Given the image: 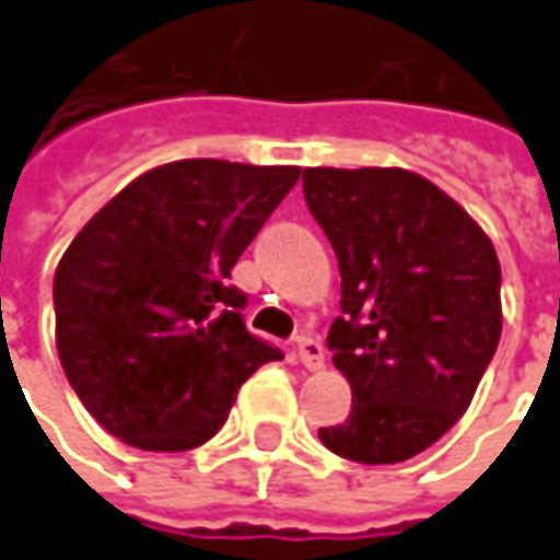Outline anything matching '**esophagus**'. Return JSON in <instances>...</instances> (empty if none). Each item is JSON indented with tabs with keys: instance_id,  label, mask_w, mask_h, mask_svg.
Returning a JSON list of instances; mask_svg holds the SVG:
<instances>
[{
	"instance_id": "1",
	"label": "esophagus",
	"mask_w": 560,
	"mask_h": 560,
	"mask_svg": "<svg viewBox=\"0 0 560 560\" xmlns=\"http://www.w3.org/2000/svg\"><path fill=\"white\" fill-rule=\"evenodd\" d=\"M299 360L305 370H324V345L311 336H302L299 339Z\"/></svg>"
}]
</instances>
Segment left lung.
<instances>
[{
    "label": "left lung",
    "instance_id": "1",
    "mask_svg": "<svg viewBox=\"0 0 560 560\" xmlns=\"http://www.w3.org/2000/svg\"><path fill=\"white\" fill-rule=\"evenodd\" d=\"M302 184L339 258L345 317L326 345L351 385V416L320 441L351 463L412 459L459 422L497 354V249L407 168L317 166Z\"/></svg>",
    "mask_w": 560,
    "mask_h": 560
}]
</instances>
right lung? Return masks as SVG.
<instances>
[{
	"label": "right lung",
	"mask_w": 560,
	"mask_h": 560,
	"mask_svg": "<svg viewBox=\"0 0 560 560\" xmlns=\"http://www.w3.org/2000/svg\"><path fill=\"white\" fill-rule=\"evenodd\" d=\"M299 166L178 160L138 175L67 246L55 341L77 397L114 438L182 453L224 425L280 351L243 326L231 268Z\"/></svg>",
	"instance_id": "obj_1"
}]
</instances>
